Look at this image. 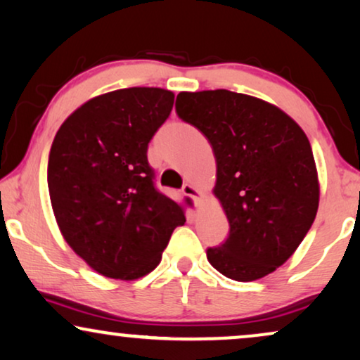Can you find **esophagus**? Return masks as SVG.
Returning a JSON list of instances; mask_svg holds the SVG:
<instances>
[{"label":"esophagus","instance_id":"obj_1","mask_svg":"<svg viewBox=\"0 0 360 360\" xmlns=\"http://www.w3.org/2000/svg\"><path fill=\"white\" fill-rule=\"evenodd\" d=\"M181 191H183V194H184V195H188V198H193L195 204L199 202V199H200V193H199L198 189L194 188L193 184H184V186H183V189H181Z\"/></svg>","mask_w":360,"mask_h":360}]
</instances>
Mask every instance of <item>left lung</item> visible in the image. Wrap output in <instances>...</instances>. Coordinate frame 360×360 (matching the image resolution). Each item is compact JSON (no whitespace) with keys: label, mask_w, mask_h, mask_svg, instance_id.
Returning <instances> with one entry per match:
<instances>
[{"label":"left lung","mask_w":360,"mask_h":360,"mask_svg":"<svg viewBox=\"0 0 360 360\" xmlns=\"http://www.w3.org/2000/svg\"><path fill=\"white\" fill-rule=\"evenodd\" d=\"M176 113L212 146L214 194L230 230L207 260L224 276L253 281L275 271L308 233L319 184L308 136L275 105L230 90L181 92Z\"/></svg>","instance_id":"obj_1"}]
</instances>
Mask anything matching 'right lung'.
I'll list each match as a JSON object with an SVG mask.
<instances>
[{"label": "right lung", "instance_id": "add662e5", "mask_svg": "<svg viewBox=\"0 0 360 360\" xmlns=\"http://www.w3.org/2000/svg\"><path fill=\"white\" fill-rule=\"evenodd\" d=\"M174 94L131 87L98 95L62 123L47 186L62 236L100 275L136 280L155 270L183 209L156 189L148 143Z\"/></svg>", "mask_w": 360, "mask_h": 360}]
</instances>
